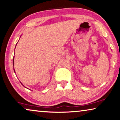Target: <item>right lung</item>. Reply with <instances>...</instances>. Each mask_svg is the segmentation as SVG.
Instances as JSON below:
<instances>
[{"mask_svg": "<svg viewBox=\"0 0 120 120\" xmlns=\"http://www.w3.org/2000/svg\"><path fill=\"white\" fill-rule=\"evenodd\" d=\"M16 45H17V44H16ZM13 65H14V58H13ZM14 72H15V70H14ZM21 83V82H20ZM21 85H22V83H21ZM23 86H24V85H23ZM25 87V86H24Z\"/></svg>", "mask_w": 120, "mask_h": 120, "instance_id": "obj_1", "label": "right lung"}]
</instances>
